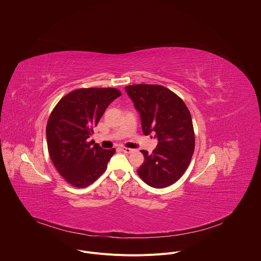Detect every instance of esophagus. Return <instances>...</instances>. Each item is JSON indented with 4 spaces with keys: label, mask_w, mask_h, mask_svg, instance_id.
<instances>
[{
    "label": "esophagus",
    "mask_w": 261,
    "mask_h": 261,
    "mask_svg": "<svg viewBox=\"0 0 261 261\" xmlns=\"http://www.w3.org/2000/svg\"><path fill=\"white\" fill-rule=\"evenodd\" d=\"M121 150H122L123 152H125V153H132V152L135 151V149H128V148H125V147L121 148Z\"/></svg>",
    "instance_id": "1"
}]
</instances>
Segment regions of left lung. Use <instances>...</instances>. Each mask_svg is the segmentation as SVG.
<instances>
[{
    "label": "left lung",
    "mask_w": 261,
    "mask_h": 261,
    "mask_svg": "<svg viewBox=\"0 0 261 261\" xmlns=\"http://www.w3.org/2000/svg\"><path fill=\"white\" fill-rule=\"evenodd\" d=\"M126 93L140 112L143 133L154 134L158 146L138 169L149 186L166 188L176 183L190 165L195 149L191 113L185 102L170 89L158 84H134Z\"/></svg>",
    "instance_id": "left-lung-1"
}]
</instances>
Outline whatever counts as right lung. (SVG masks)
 I'll return each mask as SVG.
<instances>
[{
  "mask_svg": "<svg viewBox=\"0 0 261 261\" xmlns=\"http://www.w3.org/2000/svg\"><path fill=\"white\" fill-rule=\"evenodd\" d=\"M120 95L116 88H79L63 96L51 112L46 126L49 155L70 185L89 186L106 172L115 149H103L88 139Z\"/></svg>",
  "mask_w": 261,
  "mask_h": 261,
  "instance_id": "right-lung-1",
  "label": "right lung"
}]
</instances>
